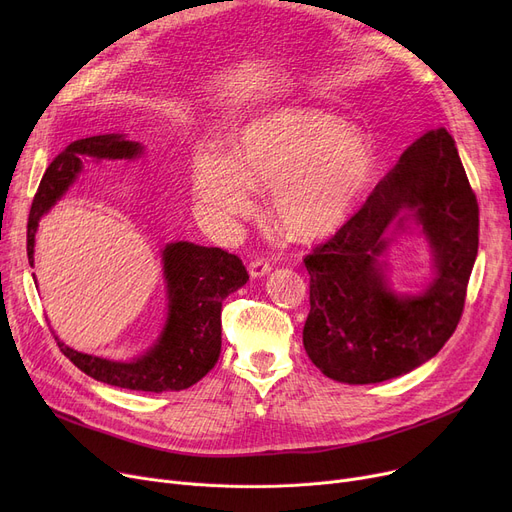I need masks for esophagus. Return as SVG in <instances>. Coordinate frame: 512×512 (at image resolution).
Here are the masks:
<instances>
[{
	"label": "esophagus",
	"mask_w": 512,
	"mask_h": 512,
	"mask_svg": "<svg viewBox=\"0 0 512 512\" xmlns=\"http://www.w3.org/2000/svg\"><path fill=\"white\" fill-rule=\"evenodd\" d=\"M272 272V263L263 261V259H255L249 263V274L251 278H263Z\"/></svg>",
	"instance_id": "34e87169"
}]
</instances>
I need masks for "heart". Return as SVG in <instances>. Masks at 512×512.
<instances>
[{
  "instance_id": "1",
  "label": "heart",
  "mask_w": 512,
  "mask_h": 512,
  "mask_svg": "<svg viewBox=\"0 0 512 512\" xmlns=\"http://www.w3.org/2000/svg\"><path fill=\"white\" fill-rule=\"evenodd\" d=\"M373 147L340 118L282 107L242 128L234 153L201 151L193 186L218 222L253 209V186H270L276 226L297 240L338 230L371 182Z\"/></svg>"
}]
</instances>
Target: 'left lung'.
<instances>
[{"mask_svg": "<svg viewBox=\"0 0 512 512\" xmlns=\"http://www.w3.org/2000/svg\"><path fill=\"white\" fill-rule=\"evenodd\" d=\"M402 235L430 249V280L398 291L387 251ZM479 245V209L446 128L400 155L367 203L307 259L303 344L313 365L344 384H380L436 357L459 324Z\"/></svg>", "mask_w": 512, "mask_h": 512, "instance_id": "left-lung-1", "label": "left lung"}]
</instances>
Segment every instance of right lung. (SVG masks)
I'll list each match as a JSON object with an SVG mask.
<instances>
[{"label":"right lung","instance_id":"obj_1","mask_svg":"<svg viewBox=\"0 0 512 512\" xmlns=\"http://www.w3.org/2000/svg\"><path fill=\"white\" fill-rule=\"evenodd\" d=\"M143 153L145 145L130 141L122 132H112L74 141L51 161L29 215L26 253L31 267H35V236L41 218L68 193L85 164H99L103 159L130 161ZM161 272L168 313L164 328L147 351L130 361H114L78 353L56 336L60 351L93 380L126 390L178 392L197 384L220 357L222 303L247 284L249 274L236 255L188 240L168 242L161 249ZM33 280L37 282L35 274Z\"/></svg>","mask_w":512,"mask_h":512}]
</instances>
